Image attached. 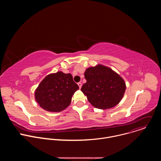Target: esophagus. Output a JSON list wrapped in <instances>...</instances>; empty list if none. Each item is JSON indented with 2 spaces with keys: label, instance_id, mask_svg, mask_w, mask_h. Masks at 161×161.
Masks as SVG:
<instances>
[{
  "label": "esophagus",
  "instance_id": "esophagus-1",
  "mask_svg": "<svg viewBox=\"0 0 161 161\" xmlns=\"http://www.w3.org/2000/svg\"><path fill=\"white\" fill-rule=\"evenodd\" d=\"M78 86H79V88H80V89L81 88V86H82V84H81V82H79V83H78Z\"/></svg>",
  "mask_w": 161,
  "mask_h": 161
}]
</instances>
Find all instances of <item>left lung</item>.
<instances>
[{
  "label": "left lung",
  "mask_w": 161,
  "mask_h": 161,
  "mask_svg": "<svg viewBox=\"0 0 161 161\" xmlns=\"http://www.w3.org/2000/svg\"><path fill=\"white\" fill-rule=\"evenodd\" d=\"M86 82L81 90L91 104L99 109L115 106L122 99L126 88L124 80L110 68L98 65L85 72Z\"/></svg>",
  "instance_id": "1"
}]
</instances>
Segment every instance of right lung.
Instances as JSON below:
<instances>
[{
  "mask_svg": "<svg viewBox=\"0 0 161 161\" xmlns=\"http://www.w3.org/2000/svg\"><path fill=\"white\" fill-rule=\"evenodd\" d=\"M78 89L71 74L60 71L48 75L41 82L35 92V99L44 110L59 112L69 106Z\"/></svg>",
  "mask_w": 161,
  "mask_h": 161,
  "instance_id": "right-lung-1",
  "label": "right lung"
}]
</instances>
